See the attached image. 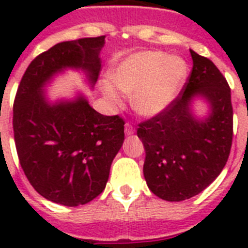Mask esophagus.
I'll list each match as a JSON object with an SVG mask.
<instances>
[{
	"instance_id": "1",
	"label": "esophagus",
	"mask_w": 248,
	"mask_h": 248,
	"mask_svg": "<svg viewBox=\"0 0 248 248\" xmlns=\"http://www.w3.org/2000/svg\"><path fill=\"white\" fill-rule=\"evenodd\" d=\"M134 132H135V128L132 127L131 124H128L127 122V124H124V134H126V135H132Z\"/></svg>"
}]
</instances>
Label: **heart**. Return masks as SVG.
Wrapping results in <instances>:
<instances>
[{"label": "heart", "mask_w": 248, "mask_h": 248, "mask_svg": "<svg viewBox=\"0 0 248 248\" xmlns=\"http://www.w3.org/2000/svg\"><path fill=\"white\" fill-rule=\"evenodd\" d=\"M188 64L180 56L139 51L118 60L109 77L118 90L131 93L130 103L138 114L155 117L175 101L188 78ZM112 85L105 81L101 83V91L110 104L118 105L121 95Z\"/></svg>", "instance_id": "obj_1"}]
</instances>
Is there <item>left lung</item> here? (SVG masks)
Returning <instances> with one entry per match:
<instances>
[{
    "label": "left lung",
    "mask_w": 248,
    "mask_h": 248,
    "mask_svg": "<svg viewBox=\"0 0 248 248\" xmlns=\"http://www.w3.org/2000/svg\"><path fill=\"white\" fill-rule=\"evenodd\" d=\"M193 69L184 91L159 116L139 124L145 149L148 188L169 202H180L207 188L223 171L233 139V108L227 79L211 60L190 50ZM197 98L209 107L197 116Z\"/></svg>",
    "instance_id": "obj_1"
}]
</instances>
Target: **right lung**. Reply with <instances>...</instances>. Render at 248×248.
Returning a JSON list of instances; mask_svg holds the SVG:
<instances>
[{
	"instance_id": "1",
	"label": "right lung",
	"mask_w": 248,
	"mask_h": 248,
	"mask_svg": "<svg viewBox=\"0 0 248 248\" xmlns=\"http://www.w3.org/2000/svg\"><path fill=\"white\" fill-rule=\"evenodd\" d=\"M105 36L60 42L27 68L14 101V138L31 185L54 203L76 207L105 189L124 140V120L103 116L78 93L51 101L45 89L67 69L82 71L93 87Z\"/></svg>"
}]
</instances>
